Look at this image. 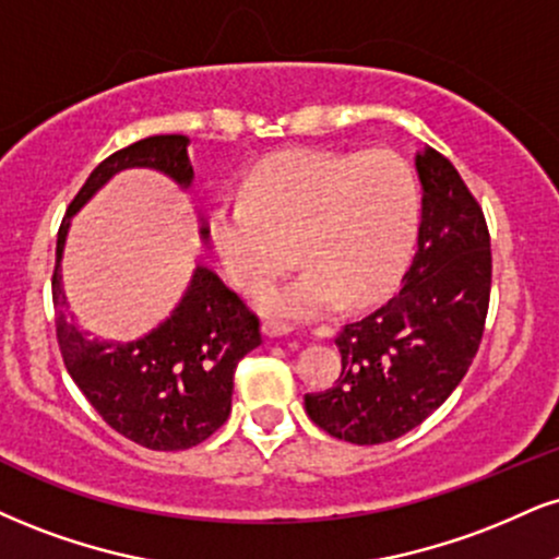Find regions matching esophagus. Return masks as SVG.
Masks as SVG:
<instances>
[{"instance_id":"esophagus-1","label":"esophagus","mask_w":559,"mask_h":559,"mask_svg":"<svg viewBox=\"0 0 559 559\" xmlns=\"http://www.w3.org/2000/svg\"><path fill=\"white\" fill-rule=\"evenodd\" d=\"M262 333L267 335V338H281V335H288L292 333V325L284 320H265V325H262Z\"/></svg>"}]
</instances>
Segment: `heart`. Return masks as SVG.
<instances>
[{"label": "heart", "mask_w": 559, "mask_h": 559, "mask_svg": "<svg viewBox=\"0 0 559 559\" xmlns=\"http://www.w3.org/2000/svg\"><path fill=\"white\" fill-rule=\"evenodd\" d=\"M419 192L406 160L390 151L275 153L245 181V200L211 215L221 271L241 294H258L292 262L305 267L254 299L265 314L312 320L367 305L401 278L412 254Z\"/></svg>", "instance_id": "obj_1"}]
</instances>
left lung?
<instances>
[{"label":"left lung","instance_id":"left-lung-1","mask_svg":"<svg viewBox=\"0 0 559 559\" xmlns=\"http://www.w3.org/2000/svg\"><path fill=\"white\" fill-rule=\"evenodd\" d=\"M416 252L393 299L335 338L341 374L307 393L309 419L354 445H380L419 427L448 401L479 348L492 286L487 221L461 174L425 147Z\"/></svg>","mask_w":559,"mask_h":559}]
</instances>
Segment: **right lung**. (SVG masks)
Wrapping results in <instances>:
<instances>
[{
    "instance_id": "right-lung-1",
    "label": "right lung",
    "mask_w": 559,
    "mask_h": 559,
    "mask_svg": "<svg viewBox=\"0 0 559 559\" xmlns=\"http://www.w3.org/2000/svg\"><path fill=\"white\" fill-rule=\"evenodd\" d=\"M187 147L185 134H156L100 160L67 207L51 278L67 372L106 425L151 450H187L224 425L231 412L234 372L241 356L260 346V322L218 275L194 265L177 307L151 333L124 344L91 338L64 314L62 258L70 221L119 171L153 169L190 190L194 169ZM207 237L211 228L200 215V239Z\"/></svg>"
}]
</instances>
